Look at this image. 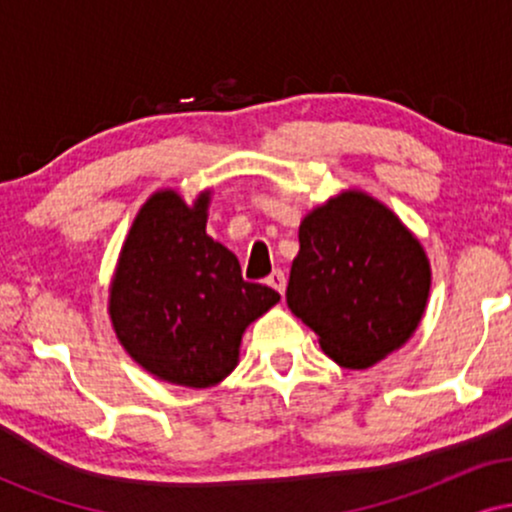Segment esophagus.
Listing matches in <instances>:
<instances>
[{"instance_id": "esophagus-1", "label": "esophagus", "mask_w": 512, "mask_h": 512, "mask_svg": "<svg viewBox=\"0 0 512 512\" xmlns=\"http://www.w3.org/2000/svg\"><path fill=\"white\" fill-rule=\"evenodd\" d=\"M267 284L272 286L274 291H279L281 296H284V289H286V274L281 272V269H274V272L267 276Z\"/></svg>"}]
</instances>
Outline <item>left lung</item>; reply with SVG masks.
I'll return each instance as SVG.
<instances>
[{
  "mask_svg": "<svg viewBox=\"0 0 512 512\" xmlns=\"http://www.w3.org/2000/svg\"><path fill=\"white\" fill-rule=\"evenodd\" d=\"M298 240L286 303L339 366H373L414 334L431 269L390 209L346 192L305 216Z\"/></svg>",
  "mask_w": 512,
  "mask_h": 512,
  "instance_id": "1",
  "label": "left lung"
}]
</instances>
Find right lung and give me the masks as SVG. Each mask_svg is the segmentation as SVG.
I'll list each match as a JSON object with an SVG mask.
<instances>
[{
  "label": "right lung",
  "mask_w": 512,
  "mask_h": 512,
  "mask_svg": "<svg viewBox=\"0 0 512 512\" xmlns=\"http://www.w3.org/2000/svg\"><path fill=\"white\" fill-rule=\"evenodd\" d=\"M209 192L187 207L156 192L134 219L110 289V317L129 356L185 387L221 383L238 363L245 327L279 301L240 274L231 250L207 236Z\"/></svg>",
  "instance_id": "add662e5"
}]
</instances>
